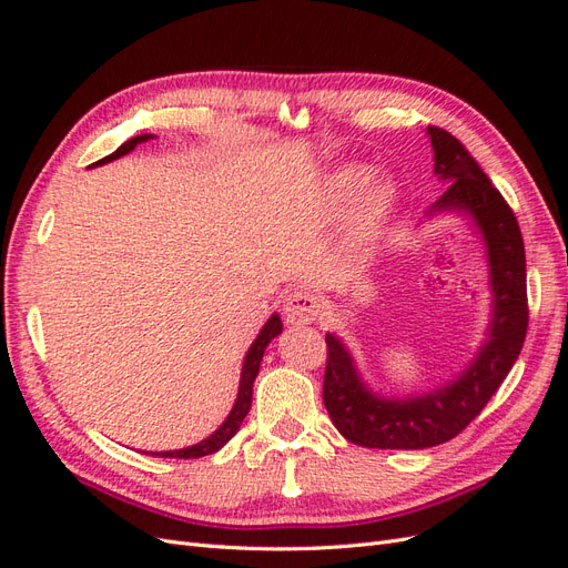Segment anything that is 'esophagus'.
I'll return each mask as SVG.
<instances>
[{
  "label": "esophagus",
  "instance_id": "34e87169",
  "mask_svg": "<svg viewBox=\"0 0 568 568\" xmlns=\"http://www.w3.org/2000/svg\"><path fill=\"white\" fill-rule=\"evenodd\" d=\"M320 315V298L307 288L291 291L284 301V320L288 324H307Z\"/></svg>",
  "mask_w": 568,
  "mask_h": 568
}]
</instances>
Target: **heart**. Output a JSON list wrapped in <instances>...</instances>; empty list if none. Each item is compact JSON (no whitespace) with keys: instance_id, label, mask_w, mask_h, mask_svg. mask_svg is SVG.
Masks as SVG:
<instances>
[{"instance_id":"b5f03b06","label":"heart","mask_w":568,"mask_h":568,"mask_svg":"<svg viewBox=\"0 0 568 568\" xmlns=\"http://www.w3.org/2000/svg\"><path fill=\"white\" fill-rule=\"evenodd\" d=\"M367 178L369 170L363 165H341L326 184V199L334 209H343L367 184ZM395 203H398V186L390 180H376L365 189L351 222V242L355 248L365 251L376 244L395 211Z\"/></svg>"}]
</instances>
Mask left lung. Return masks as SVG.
Masks as SVG:
<instances>
[{
    "mask_svg": "<svg viewBox=\"0 0 568 568\" xmlns=\"http://www.w3.org/2000/svg\"><path fill=\"white\" fill-rule=\"evenodd\" d=\"M426 132L436 175L450 184L428 215L462 213L484 236L493 291L488 341L455 382L412 398H384L359 379L343 341L326 334L324 407L338 434L363 448L422 450L462 434L517 363L528 329L526 253L514 211L459 140L440 128Z\"/></svg>",
    "mask_w": 568,
    "mask_h": 568,
    "instance_id": "obj_1",
    "label": "left lung"
}]
</instances>
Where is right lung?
<instances>
[{
	"mask_svg": "<svg viewBox=\"0 0 568 568\" xmlns=\"http://www.w3.org/2000/svg\"><path fill=\"white\" fill-rule=\"evenodd\" d=\"M151 140V134H140V136H132V140H128L125 144H120L111 156L97 161L94 165H104V163H111L120 156H125V153H130L136 144H142ZM282 334V320L280 315H272L265 326L261 329V334L255 336V341L251 343V348L244 357V367H242V379H239V393H236V403L232 407V412L227 415V419L222 422V426L217 428V432H213L209 438H203L201 443L196 445H189V448H182V450H165V453H151L156 457H178V459H196V457H205V455H213L217 453L222 445H225L227 440H232V436L239 432V426H242L244 417L248 415L251 409V398H253V382L257 376V369H261V359H263V353L265 348L270 346V341L274 336Z\"/></svg>",
	"mask_w": 568,
	"mask_h": 568,
	"instance_id": "1",
	"label": "right lung"
}]
</instances>
